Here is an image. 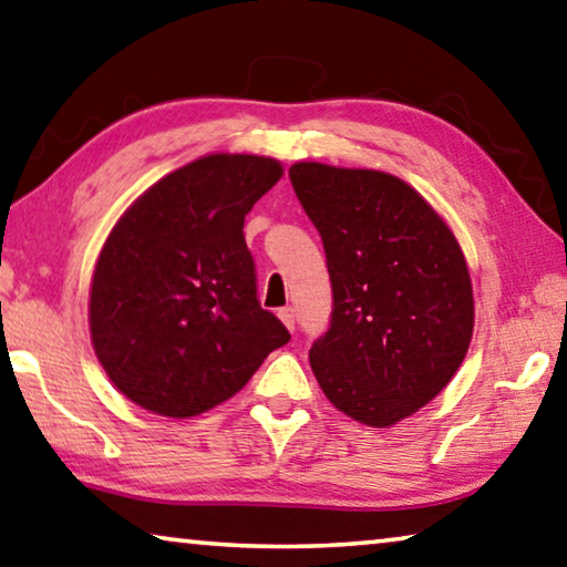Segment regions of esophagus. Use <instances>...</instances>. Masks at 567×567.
Listing matches in <instances>:
<instances>
[{"mask_svg": "<svg viewBox=\"0 0 567 567\" xmlns=\"http://www.w3.org/2000/svg\"><path fill=\"white\" fill-rule=\"evenodd\" d=\"M279 318H281V323L293 333V328H296V313H293V308H291V306L279 308Z\"/></svg>", "mask_w": 567, "mask_h": 567, "instance_id": "34e87169", "label": "esophagus"}]
</instances>
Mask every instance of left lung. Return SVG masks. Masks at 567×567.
Returning <instances> with one entry per match:
<instances>
[{"label":"left lung","instance_id":"left-lung-1","mask_svg":"<svg viewBox=\"0 0 567 567\" xmlns=\"http://www.w3.org/2000/svg\"><path fill=\"white\" fill-rule=\"evenodd\" d=\"M296 197L323 239L333 318L308 358L336 410L392 426L456 375L474 336L466 256L446 219L404 179L301 163Z\"/></svg>","mask_w":567,"mask_h":567}]
</instances>
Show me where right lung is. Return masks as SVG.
Returning <instances> with one entry per match:
<instances>
[{
    "label": "right lung",
    "mask_w": 567,
    "mask_h": 567,
    "mask_svg": "<svg viewBox=\"0 0 567 567\" xmlns=\"http://www.w3.org/2000/svg\"><path fill=\"white\" fill-rule=\"evenodd\" d=\"M284 177L276 157L212 153L147 187L95 261L89 328L105 375L159 416L234 398L288 330L256 301L244 217Z\"/></svg>",
    "instance_id": "1"
}]
</instances>
